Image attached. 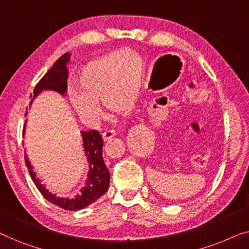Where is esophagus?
Returning a JSON list of instances; mask_svg holds the SVG:
<instances>
[{
  "mask_svg": "<svg viewBox=\"0 0 249 249\" xmlns=\"http://www.w3.org/2000/svg\"><path fill=\"white\" fill-rule=\"evenodd\" d=\"M115 136V131L113 130H107L102 134V138H103V141H108V139H111L112 137H114Z\"/></svg>",
  "mask_w": 249,
  "mask_h": 249,
  "instance_id": "esophagus-1",
  "label": "esophagus"
}]
</instances>
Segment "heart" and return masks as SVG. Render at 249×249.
I'll use <instances>...</instances> for the list:
<instances>
[{"instance_id": "obj_1", "label": "heart", "mask_w": 249, "mask_h": 249, "mask_svg": "<svg viewBox=\"0 0 249 249\" xmlns=\"http://www.w3.org/2000/svg\"><path fill=\"white\" fill-rule=\"evenodd\" d=\"M144 72L141 57L132 52L113 53L93 61L78 76V87H71L69 101L80 120L96 127L103 118L100 101L115 113L130 111L137 101Z\"/></svg>"}]
</instances>
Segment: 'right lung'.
<instances>
[{
    "instance_id": "right-lung-1",
    "label": "right lung",
    "mask_w": 249,
    "mask_h": 249,
    "mask_svg": "<svg viewBox=\"0 0 249 249\" xmlns=\"http://www.w3.org/2000/svg\"><path fill=\"white\" fill-rule=\"evenodd\" d=\"M70 61V53L63 54L53 64V67L47 71L42 79L38 81L34 88L33 100L43 90H54L60 95H66L67 91V79H68V68L67 63ZM30 102V105L33 103ZM25 130V128H23ZM25 132V131H23ZM83 137L84 153L88 163V173L85 186L80 189V192L73 197H60L55 194L50 192L45 185H43L38 177L34 171L33 165L30 164L28 156L25 155V162L28 168L29 175L32 177L34 183L37 189L45 198L54 205L68 211H78L85 209L95 200H97L101 196H103L108 188L110 183V172L105 165L103 160V138L101 137L100 132L96 130L81 131Z\"/></svg>"
}]
</instances>
